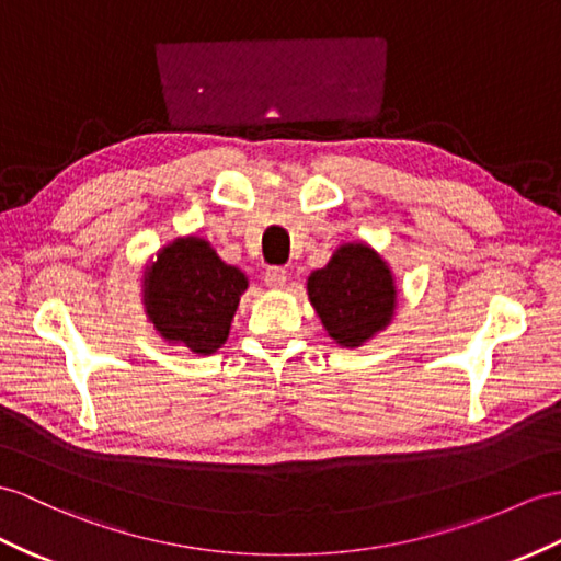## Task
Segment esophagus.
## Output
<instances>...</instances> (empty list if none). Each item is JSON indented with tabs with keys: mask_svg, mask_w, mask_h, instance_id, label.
I'll list each match as a JSON object with an SVG mask.
<instances>
[{
	"mask_svg": "<svg viewBox=\"0 0 561 561\" xmlns=\"http://www.w3.org/2000/svg\"><path fill=\"white\" fill-rule=\"evenodd\" d=\"M264 283L271 290H280V288H285V283H288V271H285L283 266H271L264 271Z\"/></svg>",
	"mask_w": 561,
	"mask_h": 561,
	"instance_id": "34e87169",
	"label": "esophagus"
}]
</instances>
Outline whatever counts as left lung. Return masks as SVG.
<instances>
[{"instance_id":"obj_1","label":"left lung","mask_w":561,"mask_h":561,"mask_svg":"<svg viewBox=\"0 0 561 561\" xmlns=\"http://www.w3.org/2000/svg\"><path fill=\"white\" fill-rule=\"evenodd\" d=\"M309 302L337 345L359 347L390 323L394 311L392 273L371 248L350 242L307 280Z\"/></svg>"}]
</instances>
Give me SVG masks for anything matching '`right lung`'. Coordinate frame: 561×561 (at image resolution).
<instances>
[{
    "label": "right lung",
    "mask_w": 561,
    "mask_h": 561,
    "mask_svg": "<svg viewBox=\"0 0 561 561\" xmlns=\"http://www.w3.org/2000/svg\"><path fill=\"white\" fill-rule=\"evenodd\" d=\"M248 278L202 238H178L145 271V307L161 337L197 354L226 343Z\"/></svg>",
    "instance_id": "add662e5"
}]
</instances>
